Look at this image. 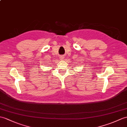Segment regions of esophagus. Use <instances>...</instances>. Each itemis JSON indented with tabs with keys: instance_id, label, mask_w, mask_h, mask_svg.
<instances>
[{
	"instance_id": "1",
	"label": "esophagus",
	"mask_w": 127,
	"mask_h": 127,
	"mask_svg": "<svg viewBox=\"0 0 127 127\" xmlns=\"http://www.w3.org/2000/svg\"><path fill=\"white\" fill-rule=\"evenodd\" d=\"M61 59L62 60V59H64V57L63 56H61Z\"/></svg>"
}]
</instances>
